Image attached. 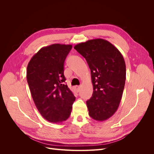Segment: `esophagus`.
I'll return each mask as SVG.
<instances>
[{
    "label": "esophagus",
    "instance_id": "1",
    "mask_svg": "<svg viewBox=\"0 0 154 154\" xmlns=\"http://www.w3.org/2000/svg\"><path fill=\"white\" fill-rule=\"evenodd\" d=\"M74 88H75L76 92H78L79 90H80V86H78V85H76L75 87H74Z\"/></svg>",
    "mask_w": 154,
    "mask_h": 154
}]
</instances>
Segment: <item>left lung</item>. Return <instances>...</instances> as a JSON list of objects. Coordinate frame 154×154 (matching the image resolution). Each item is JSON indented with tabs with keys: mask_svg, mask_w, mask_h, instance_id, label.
<instances>
[{
	"mask_svg": "<svg viewBox=\"0 0 154 154\" xmlns=\"http://www.w3.org/2000/svg\"><path fill=\"white\" fill-rule=\"evenodd\" d=\"M91 69L93 93L87 101L88 114L104 121L117 110L126 80V66L119 51L107 40L97 38L74 46Z\"/></svg>",
	"mask_w": 154,
	"mask_h": 154,
	"instance_id": "left-lung-1",
	"label": "left lung"
}]
</instances>
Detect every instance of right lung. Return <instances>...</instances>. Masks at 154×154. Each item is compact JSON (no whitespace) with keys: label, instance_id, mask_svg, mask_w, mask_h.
Wrapping results in <instances>:
<instances>
[{"label":"right lung","instance_id":"add662e5","mask_svg":"<svg viewBox=\"0 0 154 154\" xmlns=\"http://www.w3.org/2000/svg\"><path fill=\"white\" fill-rule=\"evenodd\" d=\"M71 45L55 44L40 49L27 67V81L43 118L60 123L69 118L76 97L65 83L64 62Z\"/></svg>","mask_w":154,"mask_h":154}]
</instances>
